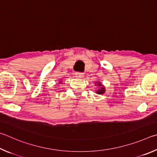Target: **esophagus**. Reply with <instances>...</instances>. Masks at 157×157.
Returning <instances> with one entry per match:
<instances>
[{
  "mask_svg": "<svg viewBox=\"0 0 157 157\" xmlns=\"http://www.w3.org/2000/svg\"><path fill=\"white\" fill-rule=\"evenodd\" d=\"M76 77L78 78H81L83 77V73L82 72H76Z\"/></svg>",
  "mask_w": 157,
  "mask_h": 157,
  "instance_id": "esophagus-1",
  "label": "esophagus"
}]
</instances>
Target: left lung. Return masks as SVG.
<instances>
[{"label": "left lung", "mask_w": 157, "mask_h": 157, "mask_svg": "<svg viewBox=\"0 0 157 157\" xmlns=\"http://www.w3.org/2000/svg\"><path fill=\"white\" fill-rule=\"evenodd\" d=\"M97 83H98V86H102V85H101L100 83H98V82ZM97 92L98 93V94H103L104 92H105V88H104L103 87H101V88L100 90H98Z\"/></svg>", "instance_id": "obj_1"}]
</instances>
